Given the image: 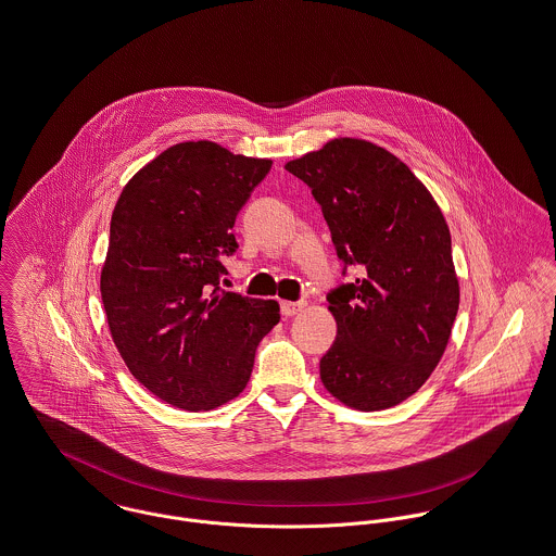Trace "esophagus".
Listing matches in <instances>:
<instances>
[{
    "instance_id": "obj_1",
    "label": "esophagus",
    "mask_w": 556,
    "mask_h": 556,
    "mask_svg": "<svg viewBox=\"0 0 556 556\" xmlns=\"http://www.w3.org/2000/svg\"><path fill=\"white\" fill-rule=\"evenodd\" d=\"M304 308V302L299 300V302H290V300H283L281 302V313L286 315V317H292V315H296Z\"/></svg>"
}]
</instances>
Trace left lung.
I'll return each instance as SVG.
<instances>
[{"label": "left lung", "mask_w": 556, "mask_h": 556, "mask_svg": "<svg viewBox=\"0 0 556 556\" xmlns=\"http://www.w3.org/2000/svg\"><path fill=\"white\" fill-rule=\"evenodd\" d=\"M286 169L319 203L342 275L362 268L328 294L339 330L321 383L351 408H391L428 381L457 317L446 219L415 173L364 139H332Z\"/></svg>", "instance_id": "1"}]
</instances>
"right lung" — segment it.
<instances>
[{
	"label": "right lung",
	"instance_id": "right-lung-1",
	"mask_svg": "<svg viewBox=\"0 0 556 556\" xmlns=\"http://www.w3.org/2000/svg\"><path fill=\"white\" fill-rule=\"evenodd\" d=\"M270 165L184 141L135 173L114 207L101 270L110 332L130 375L177 408L237 397L279 321L275 300L219 288L235 219Z\"/></svg>",
	"mask_w": 556,
	"mask_h": 556
}]
</instances>
